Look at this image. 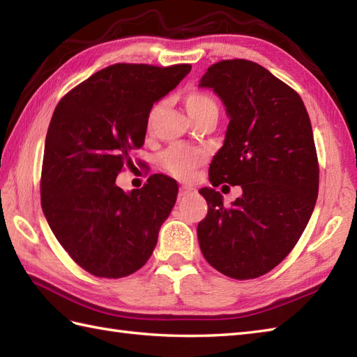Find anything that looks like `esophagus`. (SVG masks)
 <instances>
[{
    "instance_id": "obj_1",
    "label": "esophagus",
    "mask_w": 357,
    "mask_h": 357,
    "mask_svg": "<svg viewBox=\"0 0 357 357\" xmlns=\"http://www.w3.org/2000/svg\"><path fill=\"white\" fill-rule=\"evenodd\" d=\"M193 193H196V188L193 185H190V184H184L183 187L179 188V196H181V198H184V196H188V195H193Z\"/></svg>"
}]
</instances>
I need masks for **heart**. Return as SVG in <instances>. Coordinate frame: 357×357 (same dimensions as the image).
<instances>
[{"instance_id":"obj_1","label":"heart","mask_w":357,"mask_h":357,"mask_svg":"<svg viewBox=\"0 0 357 357\" xmlns=\"http://www.w3.org/2000/svg\"><path fill=\"white\" fill-rule=\"evenodd\" d=\"M184 102L187 112L190 113V116L193 119L207 112H218V104L215 101V98L206 92H198V90L188 92L184 98ZM156 110L158 107H155L150 113L149 127ZM204 159H206V155H204L202 150L181 146L179 144V146H173L164 151L161 156V165L170 174H173V176L185 179L188 176H192V173L202 164Z\"/></svg>"}]
</instances>
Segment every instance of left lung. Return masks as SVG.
Segmentation results:
<instances>
[{"label": "left lung", "mask_w": 357, "mask_h": 357, "mask_svg": "<svg viewBox=\"0 0 357 357\" xmlns=\"http://www.w3.org/2000/svg\"><path fill=\"white\" fill-rule=\"evenodd\" d=\"M199 87L213 89L230 116L225 141L204 187L207 216L198 224L201 252L222 275L259 278L282 262L313 213L319 164L312 123L294 90L248 59L210 66ZM241 185L230 208L214 187Z\"/></svg>", "instance_id": "obj_1"}]
</instances>
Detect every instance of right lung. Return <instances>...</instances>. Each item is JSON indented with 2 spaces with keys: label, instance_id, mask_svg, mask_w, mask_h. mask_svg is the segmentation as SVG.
<instances>
[{
  "label": "right lung",
  "instance_id": "obj_1",
  "mask_svg": "<svg viewBox=\"0 0 357 357\" xmlns=\"http://www.w3.org/2000/svg\"><path fill=\"white\" fill-rule=\"evenodd\" d=\"M190 64L119 63L96 72L58 102L45 136L41 207L59 244L81 268L118 279L139 270L176 202V181L151 174L126 193L116 176L133 165L156 101Z\"/></svg>",
  "mask_w": 357,
  "mask_h": 357
}]
</instances>
